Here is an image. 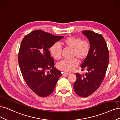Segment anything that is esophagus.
I'll return each instance as SVG.
<instances>
[{"mask_svg": "<svg viewBox=\"0 0 120 120\" xmlns=\"http://www.w3.org/2000/svg\"><path fill=\"white\" fill-rule=\"evenodd\" d=\"M63 75H64L65 76H68V75H69V73H64Z\"/></svg>", "mask_w": 120, "mask_h": 120, "instance_id": "1", "label": "esophagus"}]
</instances>
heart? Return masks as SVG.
<instances>
[{"label": "heart", "mask_w": 120, "mask_h": 120, "mask_svg": "<svg viewBox=\"0 0 120 120\" xmlns=\"http://www.w3.org/2000/svg\"><path fill=\"white\" fill-rule=\"evenodd\" d=\"M61 44L65 47L72 49L71 57H76L79 61H83L88 56L90 51V44L87 40H82L79 37L70 36L65 38ZM49 51L52 56L56 60L61 57L62 49L60 45L55 43L51 45ZM78 65L76 58L70 60H63L57 65L60 70L65 72H70Z\"/></svg>", "instance_id": "1"}]
</instances>
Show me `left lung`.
Wrapping results in <instances>:
<instances>
[{
  "label": "left lung",
  "mask_w": 120,
  "mask_h": 120,
  "mask_svg": "<svg viewBox=\"0 0 120 120\" xmlns=\"http://www.w3.org/2000/svg\"><path fill=\"white\" fill-rule=\"evenodd\" d=\"M82 33L89 39L90 51L81 66V71L87 70L84 75L76 73L74 84L76 93L87 97L95 92L105 78L109 61V52L105 40L102 35L90 30Z\"/></svg>",
  "instance_id": "1"
}]
</instances>
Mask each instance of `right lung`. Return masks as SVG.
Listing matches in <instances>:
<instances>
[{
	"instance_id": "obj_1",
	"label": "right lung",
	"mask_w": 120,
	"mask_h": 120,
	"mask_svg": "<svg viewBox=\"0 0 120 120\" xmlns=\"http://www.w3.org/2000/svg\"><path fill=\"white\" fill-rule=\"evenodd\" d=\"M63 37L36 30L27 34L21 41L18 56L19 67L27 85L40 97L51 94L62 75L54 67L48 49ZM50 68V72H46Z\"/></svg>"
}]
</instances>
